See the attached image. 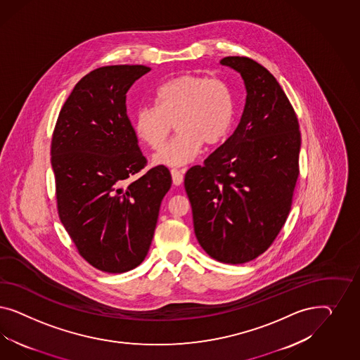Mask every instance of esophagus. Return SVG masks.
I'll list each match as a JSON object with an SVG mask.
<instances>
[{
    "label": "esophagus",
    "instance_id": "obj_1",
    "mask_svg": "<svg viewBox=\"0 0 360 360\" xmlns=\"http://www.w3.org/2000/svg\"><path fill=\"white\" fill-rule=\"evenodd\" d=\"M172 178H173V184L175 186L182 185L184 182V170H178V169H172Z\"/></svg>",
    "mask_w": 360,
    "mask_h": 360
}]
</instances>
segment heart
<instances>
[{"mask_svg":"<svg viewBox=\"0 0 360 360\" xmlns=\"http://www.w3.org/2000/svg\"><path fill=\"white\" fill-rule=\"evenodd\" d=\"M157 107H142L134 116V131L152 150L162 148L173 131L178 134L154 155V164L182 166L191 162L203 142L218 145L233 120L229 86L217 77L181 75L155 92Z\"/></svg>","mask_w":360,"mask_h":360,"instance_id":"obj_1","label":"heart"}]
</instances>
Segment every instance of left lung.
I'll return each instance as SVG.
<instances>
[{
	"mask_svg": "<svg viewBox=\"0 0 360 360\" xmlns=\"http://www.w3.org/2000/svg\"><path fill=\"white\" fill-rule=\"evenodd\" d=\"M220 63L247 88L241 120L205 164L185 175L200 247L224 264L259 257L283 227L300 174L301 131L295 108L276 77L247 56Z\"/></svg>",
	"mask_w": 360,
	"mask_h": 360,
	"instance_id": "left-lung-1",
	"label": "left lung"
}]
</instances>
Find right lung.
I'll return each instance as SVG.
<instances>
[{
    "label": "right lung",
    "mask_w": 360,
    "mask_h": 360,
    "mask_svg": "<svg viewBox=\"0 0 360 360\" xmlns=\"http://www.w3.org/2000/svg\"><path fill=\"white\" fill-rule=\"evenodd\" d=\"M146 65H105L77 82L59 112L51 139L58 215L79 255L94 268L124 273L152 244L172 175L148 161L127 115V92Z\"/></svg>",
    "instance_id": "1"
}]
</instances>
